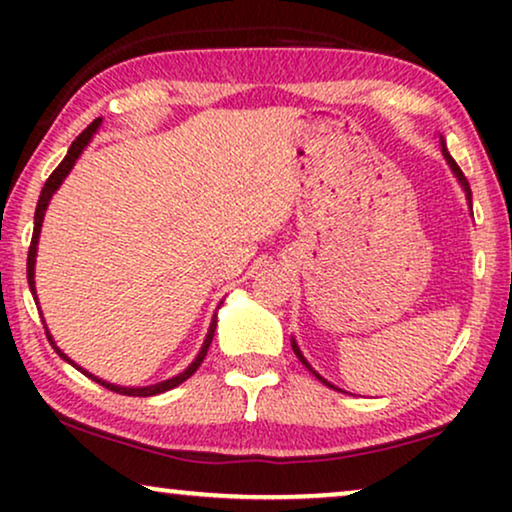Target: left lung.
<instances>
[{"label": "left lung", "mask_w": 512, "mask_h": 512, "mask_svg": "<svg viewBox=\"0 0 512 512\" xmlns=\"http://www.w3.org/2000/svg\"><path fill=\"white\" fill-rule=\"evenodd\" d=\"M443 156H445V160H447V165H450L452 167V172H454V177H457L459 179V184H461V188H464V193H466V200H468V205H471V186H468V181H466V177H464V172H461V167L457 165V163H454V158L450 156V153H447V149H445V146H443ZM291 347H293V352H296V356H298V359L300 361H303V366L307 368V370H310V373L314 375V377H317V380L319 382H324L326 384V387H331V389H338V387H335V384H331V382H328V380H324V377H321L319 373H317V370H314L312 366H310V363H307V359H305V356H303V352H300V349H298V345H296V340H293L291 342ZM340 391V389H338Z\"/></svg>", "instance_id": "1"}]
</instances>
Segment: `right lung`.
<instances>
[{
    "label": "right lung",
    "instance_id": "add662e5",
    "mask_svg": "<svg viewBox=\"0 0 512 512\" xmlns=\"http://www.w3.org/2000/svg\"><path fill=\"white\" fill-rule=\"evenodd\" d=\"M100 123H102V118H97V121H93L88 125L86 130L81 132L79 137L74 139L72 142V146H69V151H67V156L62 158V163L55 167L53 170V174L51 177L46 179V184H44V188H41V195H39V202H37V212H34V233H32V242H30V251H27V284H30V291H32V296H34V303H39L37 300V289H34V263H37V244H39V233H41V223H44V214H46V207H48V202H51V198H53V193L58 191L60 188V184L62 181H65V177L69 172H72V167H74V163L76 160H79V156L83 153V149H86L88 146V142L90 139H93V135L97 132V128H100ZM41 312V310H39ZM44 328H46V324H44ZM214 331H216V314H214V319H212V324H209V331H207V338H205V342H202V349H200V354L195 356V361L191 363V366H188L184 373H179V375H174V377H170V380H165V382H158V384H151V387H118V384H111V382H104V380H100V377H95V375H90L88 370H83L81 366H76V363L69 359L67 354H62V349L60 347H55V340H53V335L48 333V328H46V335H48V342H51L53 345V349L55 352H58L62 359H65L67 363H72V366L76 368V370H81L83 375H88L90 380H95L97 384H102V387H107V389H111V391H116V394H123V396H156V394H163V391H170V389H174V387H179L181 382L184 380H188V377H191L195 370L200 368V363H202V359H205L207 356V349H209V345H212V338H214Z\"/></svg>",
    "mask_w": 512,
    "mask_h": 512
}]
</instances>
